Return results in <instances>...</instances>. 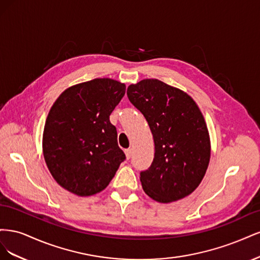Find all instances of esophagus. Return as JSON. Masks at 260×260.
<instances>
[{
	"instance_id": "34e87169",
	"label": "esophagus",
	"mask_w": 260,
	"mask_h": 260,
	"mask_svg": "<svg viewBox=\"0 0 260 260\" xmlns=\"http://www.w3.org/2000/svg\"><path fill=\"white\" fill-rule=\"evenodd\" d=\"M124 153H125V156H127V159H130V157H131V155H132V151H131V148L124 149Z\"/></svg>"
}]
</instances>
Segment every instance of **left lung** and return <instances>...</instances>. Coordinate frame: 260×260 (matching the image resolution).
I'll return each instance as SVG.
<instances>
[{
  "instance_id": "8db88e82",
  "label": "left lung",
  "mask_w": 260,
  "mask_h": 260,
  "mask_svg": "<svg viewBox=\"0 0 260 260\" xmlns=\"http://www.w3.org/2000/svg\"><path fill=\"white\" fill-rule=\"evenodd\" d=\"M127 95L152 131L154 159L140 172L144 192L159 203L190 195L205 176L210 158L207 125L191 96L157 79L128 86Z\"/></svg>"
}]
</instances>
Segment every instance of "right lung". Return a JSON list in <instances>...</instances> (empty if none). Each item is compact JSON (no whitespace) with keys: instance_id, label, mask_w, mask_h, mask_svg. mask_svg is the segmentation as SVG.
Returning <instances> with one entry per match:
<instances>
[{"instance_id":"1","label":"right lung","mask_w":260,"mask_h":260,"mask_svg":"<svg viewBox=\"0 0 260 260\" xmlns=\"http://www.w3.org/2000/svg\"><path fill=\"white\" fill-rule=\"evenodd\" d=\"M125 85L108 78L72 86L55 101L46 118L43 155L56 182L79 196L109 184L125 155L109 116Z\"/></svg>"}]
</instances>
